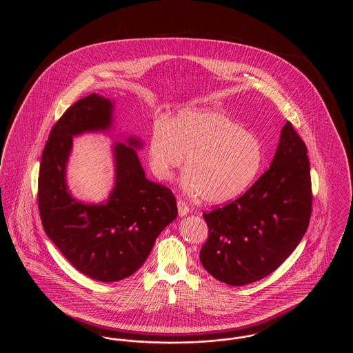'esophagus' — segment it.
<instances>
[{"instance_id": "esophagus-1", "label": "esophagus", "mask_w": 353, "mask_h": 353, "mask_svg": "<svg viewBox=\"0 0 353 353\" xmlns=\"http://www.w3.org/2000/svg\"><path fill=\"white\" fill-rule=\"evenodd\" d=\"M177 209H179V216L180 217H185L189 213V206L181 200L177 201Z\"/></svg>"}]
</instances>
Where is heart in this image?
Returning <instances> with one entry per match:
<instances>
[{"mask_svg":"<svg viewBox=\"0 0 353 353\" xmlns=\"http://www.w3.org/2000/svg\"><path fill=\"white\" fill-rule=\"evenodd\" d=\"M184 156L185 193L222 203L252 184L263 164V147L256 134L223 112L192 108L170 121L157 119L148 141L150 168L160 181L172 180Z\"/></svg>","mask_w":353,"mask_h":353,"instance_id":"obj_1","label":"heart"}]
</instances>
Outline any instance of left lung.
<instances>
[{
    "instance_id": "1",
    "label": "left lung",
    "mask_w": 353,
    "mask_h": 353,
    "mask_svg": "<svg viewBox=\"0 0 353 353\" xmlns=\"http://www.w3.org/2000/svg\"><path fill=\"white\" fill-rule=\"evenodd\" d=\"M311 205L307 147L287 121L269 169L241 197L203 213L209 228L200 252L203 269L230 285L268 276L302 241Z\"/></svg>"
}]
</instances>
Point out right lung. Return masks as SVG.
<instances>
[{"label":"right lung","mask_w":353,"mask_h":353,"mask_svg":"<svg viewBox=\"0 0 353 353\" xmlns=\"http://www.w3.org/2000/svg\"><path fill=\"white\" fill-rule=\"evenodd\" d=\"M115 103L91 94L72 104L49 134L38 179V206L43 229L58 250L84 275L118 282L140 269L156 238L177 217L168 188L145 177L137 151L144 141L119 134L112 144L114 186L105 200L72 196L68 185L72 139L114 131Z\"/></svg>","instance_id":"obj_1"}]
</instances>
